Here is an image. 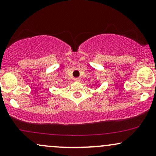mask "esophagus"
Returning a JSON list of instances; mask_svg holds the SVG:
<instances>
[{
  "instance_id": "1",
  "label": "esophagus",
  "mask_w": 156,
  "mask_h": 156,
  "mask_svg": "<svg viewBox=\"0 0 156 156\" xmlns=\"http://www.w3.org/2000/svg\"><path fill=\"white\" fill-rule=\"evenodd\" d=\"M74 80L76 82H80V78H75Z\"/></svg>"
}]
</instances>
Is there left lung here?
Masks as SVG:
<instances>
[{
  "label": "left lung",
  "instance_id": "8db88e82",
  "mask_svg": "<svg viewBox=\"0 0 156 156\" xmlns=\"http://www.w3.org/2000/svg\"><path fill=\"white\" fill-rule=\"evenodd\" d=\"M98 83V81H97V82H96V83Z\"/></svg>",
  "mask_w": 156,
  "mask_h": 156
}]
</instances>
